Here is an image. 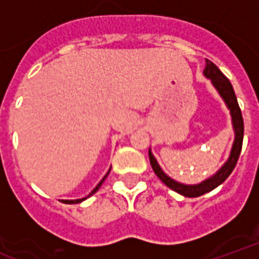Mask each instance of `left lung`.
<instances>
[{
  "label": "left lung",
  "mask_w": 259,
  "mask_h": 259,
  "mask_svg": "<svg viewBox=\"0 0 259 259\" xmlns=\"http://www.w3.org/2000/svg\"><path fill=\"white\" fill-rule=\"evenodd\" d=\"M204 76L210 80L212 85L216 88L219 95L222 96L224 100L227 108L230 110L231 119H232V129H234L235 138L232 148H231L230 156L224 164L217 169L216 172L213 174L212 177L205 179L201 183L197 185H185V183L177 182L175 179L168 177L167 174L161 169L159 165L157 160L155 159V156L149 149V161L155 174L159 177L161 182L164 183L165 186L169 187L171 190L177 191L179 194H182L183 197H189V198H194V197H200V195L205 194L212 191L213 189H216L217 186H220L227 178L230 177L231 172L234 171L235 165L238 163L239 159L240 151H242V144H243V133H244V126H243V118H242V111H240L239 104H238V99L234 92V88L231 85L230 80L227 78L220 69L217 68L216 65L210 62L209 59H206V65L204 69Z\"/></svg>",
  "instance_id": "8db88e82"
}]
</instances>
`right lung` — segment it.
Instances as JSON below:
<instances>
[{
    "instance_id": "add662e5",
    "label": "right lung",
    "mask_w": 259,
    "mask_h": 259,
    "mask_svg": "<svg viewBox=\"0 0 259 259\" xmlns=\"http://www.w3.org/2000/svg\"><path fill=\"white\" fill-rule=\"evenodd\" d=\"M110 169H111V168H110ZM110 169H108V172L106 174V175H104V178H103V179H102V181H100V182L98 183V186L95 187L94 190L91 191L90 194L87 195V197H84V198H78V200H64V202H65V204H78V202H82V201H84V200H87V198H90L91 195H92V194H95V193H96V191L99 190V187L102 186V183L104 182V179H106V178H107V175H108V174H110Z\"/></svg>"
}]
</instances>
